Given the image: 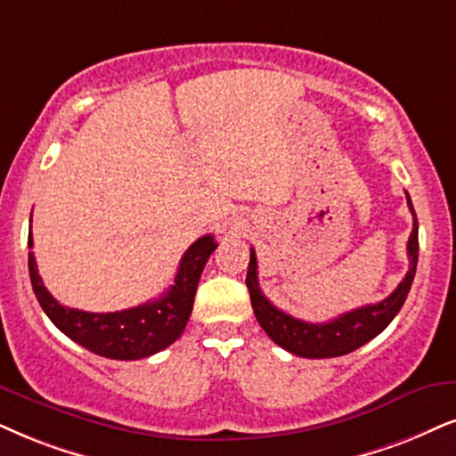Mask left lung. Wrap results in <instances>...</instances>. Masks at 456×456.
Masks as SVG:
<instances>
[{"label":"left lung","instance_id":"8db88e82","mask_svg":"<svg viewBox=\"0 0 456 456\" xmlns=\"http://www.w3.org/2000/svg\"><path fill=\"white\" fill-rule=\"evenodd\" d=\"M406 201L408 208L412 212L414 223L406 246L411 265H408L404 280L381 303L364 305V307L347 311V314L338 315V318L330 322H324V324H311V322L292 318V315H288L275 307L261 292L256 273V255L255 250H250L246 286L248 292H250V303L252 309H255L258 324L269 334L271 341L278 343L281 349L290 351V354L298 357H315V360H322V357H338L351 354V351L362 347L364 343L372 341L377 334H381L389 326V322L395 318L397 311L402 309V305L406 301L419 261V223L417 215H414L411 195L408 193Z\"/></svg>","mask_w":456,"mask_h":456}]
</instances>
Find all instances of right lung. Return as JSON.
I'll list each match as a JSON object with an SVG mask.
<instances>
[{"instance_id": "right-lung-1", "label": "right lung", "mask_w": 456, "mask_h": 456, "mask_svg": "<svg viewBox=\"0 0 456 456\" xmlns=\"http://www.w3.org/2000/svg\"><path fill=\"white\" fill-rule=\"evenodd\" d=\"M28 248H33L31 233ZM215 248L216 241L212 235L193 241L183 255L175 284L166 295H161L158 301L113 314H90L61 305L45 290L33 252H28V275L45 315L71 341L109 360H141L166 349L185 330L201 271Z\"/></svg>"}]
</instances>
